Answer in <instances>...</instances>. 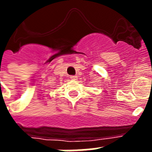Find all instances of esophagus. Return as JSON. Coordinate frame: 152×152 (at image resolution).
I'll return each mask as SVG.
<instances>
[{
	"mask_svg": "<svg viewBox=\"0 0 152 152\" xmlns=\"http://www.w3.org/2000/svg\"><path fill=\"white\" fill-rule=\"evenodd\" d=\"M70 79H72V80H77V76H70Z\"/></svg>",
	"mask_w": 152,
	"mask_h": 152,
	"instance_id": "34e87169",
	"label": "esophagus"
}]
</instances>
